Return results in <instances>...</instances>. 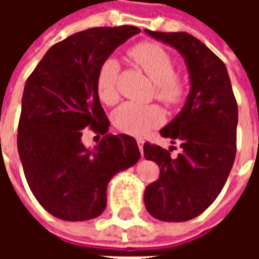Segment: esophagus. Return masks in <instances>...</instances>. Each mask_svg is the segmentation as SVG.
<instances>
[{
  "label": "esophagus",
  "instance_id": "obj_1",
  "mask_svg": "<svg viewBox=\"0 0 259 259\" xmlns=\"http://www.w3.org/2000/svg\"><path fill=\"white\" fill-rule=\"evenodd\" d=\"M137 144H139V148H140V151L143 152V146H144V141H143V140H137Z\"/></svg>",
  "mask_w": 259,
  "mask_h": 259
}]
</instances>
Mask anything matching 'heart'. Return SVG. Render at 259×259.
Returning <instances> with one entry per match:
<instances>
[{"instance_id": "1", "label": "heart", "mask_w": 259, "mask_h": 259, "mask_svg": "<svg viewBox=\"0 0 259 259\" xmlns=\"http://www.w3.org/2000/svg\"><path fill=\"white\" fill-rule=\"evenodd\" d=\"M130 57L155 83V96L166 105H176L185 94V84L175 74V62L168 51L157 42H140L130 50ZM119 61L109 57L102 61L97 72V94L102 102L111 105L118 100ZM115 126L124 133L144 136L163 122L162 109L157 105L123 102L113 111Z\"/></svg>"}]
</instances>
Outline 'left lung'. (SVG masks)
Segmentation results:
<instances>
[{"instance_id": "1", "label": "left lung", "mask_w": 259, "mask_h": 259, "mask_svg": "<svg viewBox=\"0 0 259 259\" xmlns=\"http://www.w3.org/2000/svg\"><path fill=\"white\" fill-rule=\"evenodd\" d=\"M175 48L185 59L190 91L182 111L159 130L182 152L170 157L154 144H144V157L159 166V178L144 190V204L163 222H185L198 217L215 201L236 157L237 102L228 69L204 42L185 31L144 30Z\"/></svg>"}]
</instances>
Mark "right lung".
I'll use <instances>...</instances> for the list:
<instances>
[{
  "label": "right lung",
  "instance_id": "add662e5",
  "mask_svg": "<svg viewBox=\"0 0 259 259\" xmlns=\"http://www.w3.org/2000/svg\"><path fill=\"white\" fill-rule=\"evenodd\" d=\"M140 31L119 26L74 33L50 48L26 81L18 152L31 193L55 218L100 217L109 180L140 159L132 136L107 133L109 120L96 89L102 61ZM87 125L103 136L93 149L81 143Z\"/></svg>",
  "mask_w": 259,
  "mask_h": 259
}]
</instances>
